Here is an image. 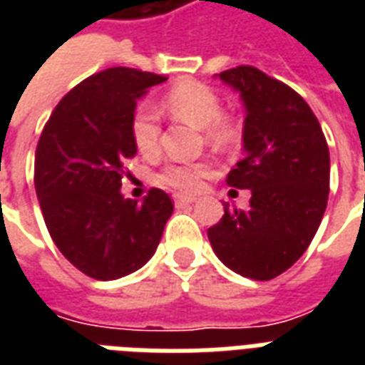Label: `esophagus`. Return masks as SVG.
<instances>
[{
    "instance_id": "1",
    "label": "esophagus",
    "mask_w": 365,
    "mask_h": 365,
    "mask_svg": "<svg viewBox=\"0 0 365 365\" xmlns=\"http://www.w3.org/2000/svg\"><path fill=\"white\" fill-rule=\"evenodd\" d=\"M174 202H176V206H187V205H191V202H195V197L176 195V197H174Z\"/></svg>"
}]
</instances>
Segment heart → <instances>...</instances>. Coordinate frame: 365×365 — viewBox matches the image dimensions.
I'll list each match as a JSON object with an SVG mask.
<instances>
[{
    "label": "heart",
    "instance_id": "heart-1",
    "mask_svg": "<svg viewBox=\"0 0 365 365\" xmlns=\"http://www.w3.org/2000/svg\"><path fill=\"white\" fill-rule=\"evenodd\" d=\"M166 111L176 119L205 130L206 140L214 145H225L233 138V128L222 117V100L214 88L199 81H182L165 96ZM130 136L136 149L145 157L159 151L160 119L148 104L138 106L130 119ZM210 160L170 163L159 174V183L166 187L189 193L200 185V180L210 174Z\"/></svg>",
    "mask_w": 365,
    "mask_h": 365
}]
</instances>
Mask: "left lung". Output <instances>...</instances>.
<instances>
[{
  "label": "left lung",
  "mask_w": 365,
  "mask_h": 365,
  "mask_svg": "<svg viewBox=\"0 0 365 365\" xmlns=\"http://www.w3.org/2000/svg\"><path fill=\"white\" fill-rule=\"evenodd\" d=\"M240 94L244 159L227 185L250 189L248 210H229L208 229L214 254L252 280H271L305 254L329 193V149L317 115L294 88L252 66L220 73Z\"/></svg>",
  "instance_id": "8db88e82"
}]
</instances>
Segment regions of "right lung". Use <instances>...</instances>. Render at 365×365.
<instances>
[{
  "instance_id": "right-lung-1",
  "label": "right lung",
  "mask_w": 365,
  "mask_h": 365,
  "mask_svg": "<svg viewBox=\"0 0 365 365\" xmlns=\"http://www.w3.org/2000/svg\"><path fill=\"white\" fill-rule=\"evenodd\" d=\"M165 81L132 68L94 73L60 100L37 142L34 183L48 235L71 265L96 280L145 265L174 210L160 189L142 202L119 191L136 155V102Z\"/></svg>"
}]
</instances>
